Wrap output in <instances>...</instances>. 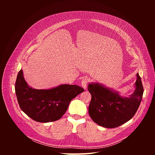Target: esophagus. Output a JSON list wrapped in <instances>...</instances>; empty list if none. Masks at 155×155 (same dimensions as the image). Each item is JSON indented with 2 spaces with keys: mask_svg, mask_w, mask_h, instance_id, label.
<instances>
[{
  "mask_svg": "<svg viewBox=\"0 0 155 155\" xmlns=\"http://www.w3.org/2000/svg\"><path fill=\"white\" fill-rule=\"evenodd\" d=\"M89 81H90V79L88 78L87 77H85L84 78H83L81 84V86L84 88V89H86V88L87 84L88 83H89Z\"/></svg>",
  "mask_w": 155,
  "mask_h": 155,
  "instance_id": "34e87169",
  "label": "esophagus"
}]
</instances>
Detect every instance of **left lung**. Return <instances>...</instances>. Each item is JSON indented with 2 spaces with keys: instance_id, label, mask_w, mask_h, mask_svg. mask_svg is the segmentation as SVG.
Wrapping results in <instances>:
<instances>
[{
  "instance_id": "1",
  "label": "left lung",
  "mask_w": 155,
  "mask_h": 155,
  "mask_svg": "<svg viewBox=\"0 0 155 155\" xmlns=\"http://www.w3.org/2000/svg\"><path fill=\"white\" fill-rule=\"evenodd\" d=\"M136 90L129 97H123L97 83L89 84L91 94L88 112L96 124L107 128H114L126 123L134 116L143 93L141 78L137 74Z\"/></svg>"
}]
</instances>
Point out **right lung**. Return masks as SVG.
Instances as JSON below:
<instances>
[{
	"mask_svg": "<svg viewBox=\"0 0 155 155\" xmlns=\"http://www.w3.org/2000/svg\"><path fill=\"white\" fill-rule=\"evenodd\" d=\"M84 91L75 84H62L50 90L33 89L25 81L22 70L18 72L15 83V93L21 109L31 118L40 123L60 119L71 101Z\"/></svg>",
	"mask_w": 155,
	"mask_h": 155,
	"instance_id": "right-lung-1",
	"label": "right lung"
}]
</instances>
